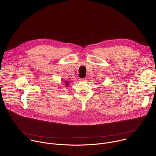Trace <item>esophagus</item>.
<instances>
[{
    "label": "esophagus",
    "mask_w": 156,
    "mask_h": 156,
    "mask_svg": "<svg viewBox=\"0 0 156 156\" xmlns=\"http://www.w3.org/2000/svg\"><path fill=\"white\" fill-rule=\"evenodd\" d=\"M86 80H87L86 78H80V80L81 81H86Z\"/></svg>",
    "instance_id": "esophagus-1"
}]
</instances>
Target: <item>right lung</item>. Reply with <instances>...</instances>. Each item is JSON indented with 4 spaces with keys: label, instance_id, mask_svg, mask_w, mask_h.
Masks as SVG:
<instances>
[{
    "label": "right lung",
    "instance_id": "add662e5",
    "mask_svg": "<svg viewBox=\"0 0 156 156\" xmlns=\"http://www.w3.org/2000/svg\"><path fill=\"white\" fill-rule=\"evenodd\" d=\"M65 84L66 86H69V83H68L67 81L65 82Z\"/></svg>",
    "mask_w": 156,
    "mask_h": 156
}]
</instances>
